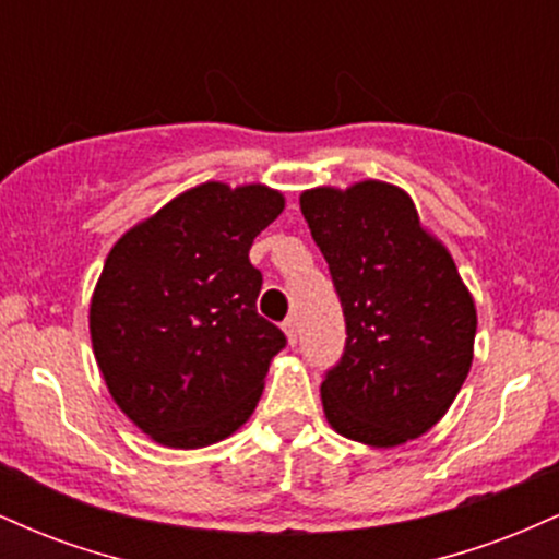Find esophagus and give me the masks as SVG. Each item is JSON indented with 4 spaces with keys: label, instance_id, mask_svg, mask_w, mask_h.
I'll return each mask as SVG.
<instances>
[{
    "label": "esophagus",
    "instance_id": "esophagus-1",
    "mask_svg": "<svg viewBox=\"0 0 559 559\" xmlns=\"http://www.w3.org/2000/svg\"><path fill=\"white\" fill-rule=\"evenodd\" d=\"M284 333H286L288 344H297V338H299V323H297V318H286V320H284Z\"/></svg>",
    "mask_w": 559,
    "mask_h": 559
}]
</instances>
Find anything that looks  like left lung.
<instances>
[{"mask_svg": "<svg viewBox=\"0 0 559 559\" xmlns=\"http://www.w3.org/2000/svg\"><path fill=\"white\" fill-rule=\"evenodd\" d=\"M299 207L346 323L342 357L320 386L325 418L346 439L404 444L436 426L465 383L476 305L396 186L312 189Z\"/></svg>", "mask_w": 559, "mask_h": 559, "instance_id": "1", "label": "left lung"}]
</instances>
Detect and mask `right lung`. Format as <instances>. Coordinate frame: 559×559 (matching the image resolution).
<instances>
[{
    "mask_svg": "<svg viewBox=\"0 0 559 559\" xmlns=\"http://www.w3.org/2000/svg\"><path fill=\"white\" fill-rule=\"evenodd\" d=\"M281 210L265 186L202 183L107 254L88 312L94 355L118 407L159 444H215L258 407L286 336L258 312L249 247Z\"/></svg>",
    "mask_w": 559,
    "mask_h": 559,
    "instance_id": "add662e5",
    "label": "right lung"
}]
</instances>
